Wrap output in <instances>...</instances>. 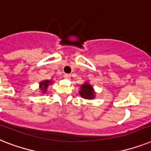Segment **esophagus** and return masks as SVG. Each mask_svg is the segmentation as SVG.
Returning a JSON list of instances; mask_svg holds the SVG:
<instances>
[{
    "label": "esophagus",
    "instance_id": "esophagus-1",
    "mask_svg": "<svg viewBox=\"0 0 151 151\" xmlns=\"http://www.w3.org/2000/svg\"><path fill=\"white\" fill-rule=\"evenodd\" d=\"M70 77H71V76L70 75V74H68V73H65L64 75H63V78H66V79H70Z\"/></svg>",
    "mask_w": 151,
    "mask_h": 151
}]
</instances>
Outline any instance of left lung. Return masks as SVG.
<instances>
[{
  "instance_id": "left-lung-1",
  "label": "left lung",
  "mask_w": 151,
  "mask_h": 151,
  "mask_svg": "<svg viewBox=\"0 0 151 151\" xmlns=\"http://www.w3.org/2000/svg\"><path fill=\"white\" fill-rule=\"evenodd\" d=\"M79 95L84 99H94L95 98V89L89 82L85 81L81 86Z\"/></svg>"
}]
</instances>
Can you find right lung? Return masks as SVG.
I'll use <instances>...</instances> for the list:
<instances>
[{"mask_svg": "<svg viewBox=\"0 0 151 151\" xmlns=\"http://www.w3.org/2000/svg\"><path fill=\"white\" fill-rule=\"evenodd\" d=\"M53 81L52 80H44L40 82V90L42 94H45L47 91V88L50 84H52Z\"/></svg>", "mask_w": 151, "mask_h": 151, "instance_id": "add662e5", "label": "right lung"}]
</instances>
